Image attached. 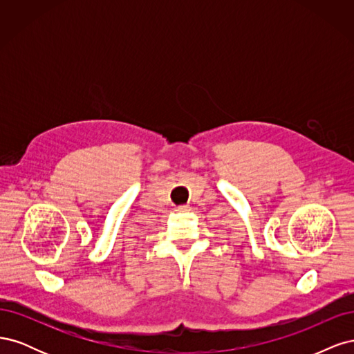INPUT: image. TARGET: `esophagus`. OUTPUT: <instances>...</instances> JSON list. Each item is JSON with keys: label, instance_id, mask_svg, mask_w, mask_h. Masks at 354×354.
<instances>
[{"label": "esophagus", "instance_id": "obj_1", "mask_svg": "<svg viewBox=\"0 0 354 354\" xmlns=\"http://www.w3.org/2000/svg\"><path fill=\"white\" fill-rule=\"evenodd\" d=\"M189 209H190L189 205H180V207H177V211H180V212H186Z\"/></svg>", "mask_w": 354, "mask_h": 354}]
</instances>
